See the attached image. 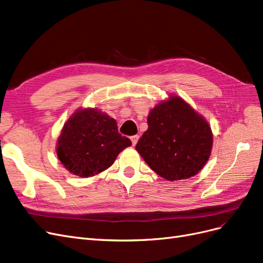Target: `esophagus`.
I'll return each instance as SVG.
<instances>
[{"label": "esophagus", "instance_id": "obj_1", "mask_svg": "<svg viewBox=\"0 0 263 263\" xmlns=\"http://www.w3.org/2000/svg\"><path fill=\"white\" fill-rule=\"evenodd\" d=\"M138 139H139V136H138V135L132 136V137H130V140H132V142H133V146H136V143L138 142Z\"/></svg>", "mask_w": 263, "mask_h": 263}]
</instances>
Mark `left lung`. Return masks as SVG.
I'll list each match as a JSON object with an SVG mask.
<instances>
[{
	"instance_id": "8db88e82",
	"label": "left lung",
	"mask_w": 263,
	"mask_h": 263,
	"mask_svg": "<svg viewBox=\"0 0 263 263\" xmlns=\"http://www.w3.org/2000/svg\"><path fill=\"white\" fill-rule=\"evenodd\" d=\"M212 144L209 123L183 98L171 93L150 110L148 129L136 150L153 172L174 182L198 174Z\"/></svg>"
}]
</instances>
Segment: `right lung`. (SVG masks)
Segmentation results:
<instances>
[{"instance_id":"1","label":"right lung","mask_w":263,"mask_h":263,"mask_svg":"<svg viewBox=\"0 0 263 263\" xmlns=\"http://www.w3.org/2000/svg\"><path fill=\"white\" fill-rule=\"evenodd\" d=\"M132 141L117 130L113 117L97 107H80L63 126L57 155L67 171L83 178L110 167Z\"/></svg>"}]
</instances>
